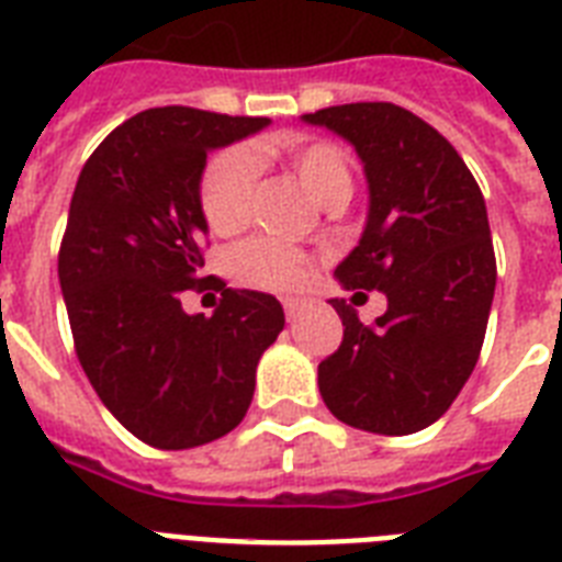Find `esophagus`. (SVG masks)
I'll return each instance as SVG.
<instances>
[{"label": "esophagus", "mask_w": 562, "mask_h": 562, "mask_svg": "<svg viewBox=\"0 0 562 562\" xmlns=\"http://www.w3.org/2000/svg\"><path fill=\"white\" fill-rule=\"evenodd\" d=\"M300 300H282V308H285V315H289V321H294V317L300 315Z\"/></svg>", "instance_id": "1"}]
</instances>
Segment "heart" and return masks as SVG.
Here are the masks:
<instances>
[{"label": "heart", "mask_w": 562, "mask_h": 562, "mask_svg": "<svg viewBox=\"0 0 562 562\" xmlns=\"http://www.w3.org/2000/svg\"><path fill=\"white\" fill-rule=\"evenodd\" d=\"M268 151L289 162L300 187L317 203H347L352 192L350 162L338 145L306 143L300 136H280ZM256 157L245 148L221 154L206 166L201 183V206L215 233H233L247 221L250 194L256 187ZM236 271L241 280L262 289L289 291L303 280V256L273 238H254L236 250Z\"/></svg>", "instance_id": "1"}]
</instances>
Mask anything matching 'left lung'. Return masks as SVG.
<instances>
[{"label":"left lung","mask_w":562,"mask_h":562,"mask_svg":"<svg viewBox=\"0 0 562 562\" xmlns=\"http://www.w3.org/2000/svg\"><path fill=\"white\" fill-rule=\"evenodd\" d=\"M303 122L347 139L368 180V221L335 280L387 300L373 326L329 300L344 341L321 361L317 387L347 426L414 435L449 411L487 333L496 256L484 194L461 154L411 110L359 101Z\"/></svg>","instance_id":"obj_1"}]
</instances>
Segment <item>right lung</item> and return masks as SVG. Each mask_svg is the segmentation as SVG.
<instances>
[{
	"label": "right lung",
	"mask_w": 562,
	"mask_h": 562,
	"mask_svg": "<svg viewBox=\"0 0 562 562\" xmlns=\"http://www.w3.org/2000/svg\"><path fill=\"white\" fill-rule=\"evenodd\" d=\"M271 119L154 108L119 125L75 183L57 277L75 350L99 400L157 449L218 440L245 419L256 364L285 326L280 300L203 277L206 154ZM222 289L212 318L179 291Z\"/></svg>",
	"instance_id": "obj_1"
}]
</instances>
